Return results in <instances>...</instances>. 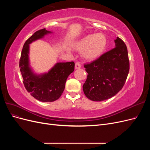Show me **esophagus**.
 I'll use <instances>...</instances> for the list:
<instances>
[{
    "label": "esophagus",
    "mask_w": 150,
    "mask_h": 150,
    "mask_svg": "<svg viewBox=\"0 0 150 150\" xmlns=\"http://www.w3.org/2000/svg\"><path fill=\"white\" fill-rule=\"evenodd\" d=\"M81 65L80 63L79 62H77L76 64H75V69H79V68H81Z\"/></svg>",
    "instance_id": "1"
}]
</instances>
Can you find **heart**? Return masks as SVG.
Segmentation results:
<instances>
[{"mask_svg": "<svg viewBox=\"0 0 150 150\" xmlns=\"http://www.w3.org/2000/svg\"><path fill=\"white\" fill-rule=\"evenodd\" d=\"M106 45V36L97 33L85 36L76 44L75 48L77 51L83 52V56L86 59L93 61L102 55Z\"/></svg>", "mask_w": 150, "mask_h": 150, "instance_id": "heart-1", "label": "heart"}]
</instances>
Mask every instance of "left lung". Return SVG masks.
I'll use <instances>...</instances> for the list:
<instances>
[{"label":"left lung","instance_id":"obj_1","mask_svg":"<svg viewBox=\"0 0 150 150\" xmlns=\"http://www.w3.org/2000/svg\"><path fill=\"white\" fill-rule=\"evenodd\" d=\"M115 47L88 64V73L83 86L85 96L93 101L110 99L123 87L129 70L128 50L125 42L117 38Z\"/></svg>","mask_w":150,"mask_h":150}]
</instances>
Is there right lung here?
<instances>
[{
	"label": "right lung",
	"mask_w": 150,
	"mask_h": 150,
	"mask_svg": "<svg viewBox=\"0 0 150 150\" xmlns=\"http://www.w3.org/2000/svg\"><path fill=\"white\" fill-rule=\"evenodd\" d=\"M53 33L46 29L39 30L26 40L22 50L20 71L25 89L35 99L42 102H52L61 97L66 80L74 70V62H57L47 72L37 73L30 66V44Z\"/></svg>",
	"instance_id": "obj_1"
}]
</instances>
